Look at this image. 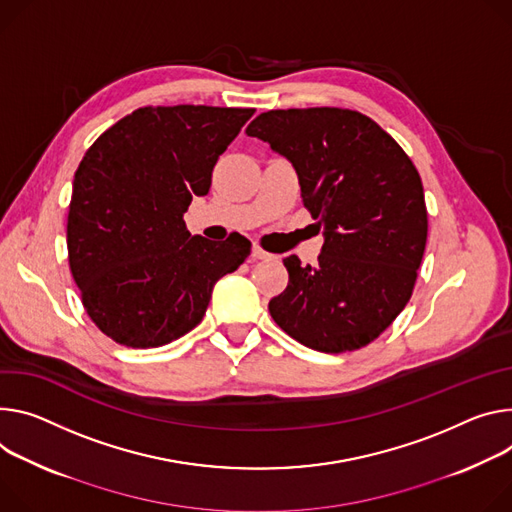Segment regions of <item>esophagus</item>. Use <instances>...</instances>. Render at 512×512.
<instances>
[{
  "label": "esophagus",
  "instance_id": "34e87169",
  "mask_svg": "<svg viewBox=\"0 0 512 512\" xmlns=\"http://www.w3.org/2000/svg\"><path fill=\"white\" fill-rule=\"evenodd\" d=\"M251 257L255 259V261H267V259H271L273 255L271 253H267V251H263L259 245H253V251H251Z\"/></svg>",
  "mask_w": 512,
  "mask_h": 512
}]
</instances>
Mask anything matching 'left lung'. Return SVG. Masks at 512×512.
I'll return each mask as SVG.
<instances>
[{"label": "left lung", "instance_id": "8db88e82", "mask_svg": "<svg viewBox=\"0 0 512 512\" xmlns=\"http://www.w3.org/2000/svg\"><path fill=\"white\" fill-rule=\"evenodd\" d=\"M247 134L294 165L304 208L324 228L316 265L284 259L290 280L269 300L271 318L322 353L365 347L414 290L429 230L421 175L380 124L355 110H269Z\"/></svg>", "mask_w": 512, "mask_h": 512}]
</instances>
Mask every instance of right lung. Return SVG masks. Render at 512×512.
I'll return each instance as SVG.
<instances>
[{"label":"right lung","instance_id":"obj_1","mask_svg":"<svg viewBox=\"0 0 512 512\" xmlns=\"http://www.w3.org/2000/svg\"><path fill=\"white\" fill-rule=\"evenodd\" d=\"M253 108L147 106L118 120L81 159L67 216V251L83 308L132 349L167 345L198 327L212 288L251 253L183 222Z\"/></svg>","mask_w":512,"mask_h":512}]
</instances>
